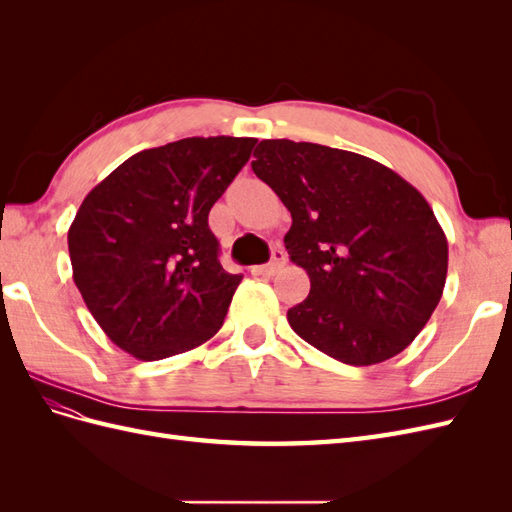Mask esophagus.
Wrapping results in <instances>:
<instances>
[{
  "mask_svg": "<svg viewBox=\"0 0 512 512\" xmlns=\"http://www.w3.org/2000/svg\"><path fill=\"white\" fill-rule=\"evenodd\" d=\"M284 265H286V254L282 250H273L271 262H267V265H262V267H256L254 271L258 275H275Z\"/></svg>",
  "mask_w": 512,
  "mask_h": 512,
  "instance_id": "esophagus-1",
  "label": "esophagus"
}]
</instances>
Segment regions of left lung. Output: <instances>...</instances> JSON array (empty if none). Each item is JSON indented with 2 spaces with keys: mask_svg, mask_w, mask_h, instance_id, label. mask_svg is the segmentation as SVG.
I'll return each mask as SVG.
<instances>
[{
  "mask_svg": "<svg viewBox=\"0 0 512 512\" xmlns=\"http://www.w3.org/2000/svg\"><path fill=\"white\" fill-rule=\"evenodd\" d=\"M252 168L292 215L284 243L309 275L292 331L346 365L406 350L438 307L448 243L425 196L359 153L260 141Z\"/></svg>",
  "mask_w": 512,
  "mask_h": 512,
  "instance_id": "8db88e82",
  "label": "left lung"
}]
</instances>
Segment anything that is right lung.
I'll return each instance as SVG.
<instances>
[{
	"label": "right lung",
	"mask_w": 512,
	"mask_h": 512,
	"mask_svg": "<svg viewBox=\"0 0 512 512\" xmlns=\"http://www.w3.org/2000/svg\"><path fill=\"white\" fill-rule=\"evenodd\" d=\"M256 138H181L145 149L91 190L68 230L72 277L121 350L160 361L205 344L243 275L218 260L209 211Z\"/></svg>",
	"instance_id": "add662e5"
}]
</instances>
